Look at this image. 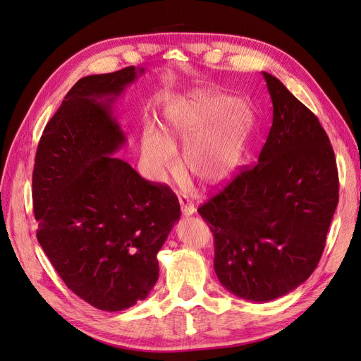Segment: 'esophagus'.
<instances>
[{
    "label": "esophagus",
    "mask_w": 361,
    "mask_h": 361,
    "mask_svg": "<svg viewBox=\"0 0 361 361\" xmlns=\"http://www.w3.org/2000/svg\"><path fill=\"white\" fill-rule=\"evenodd\" d=\"M179 203H180V211H182L183 215H192V214L195 212L194 203H191L188 199L180 197V199H179Z\"/></svg>",
    "instance_id": "34e87169"
}]
</instances>
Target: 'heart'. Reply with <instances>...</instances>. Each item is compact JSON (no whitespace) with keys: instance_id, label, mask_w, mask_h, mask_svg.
<instances>
[{"instance_id":"heart-1","label":"heart","mask_w":361,"mask_h":361,"mask_svg":"<svg viewBox=\"0 0 361 361\" xmlns=\"http://www.w3.org/2000/svg\"><path fill=\"white\" fill-rule=\"evenodd\" d=\"M231 104L228 97L207 92L194 93L167 113L162 134L147 123L141 134V159L149 178L162 182L178 173L180 162L176 150L180 146H185V169L203 185L221 183L231 176L244 149L243 113L235 111L220 125L202 130Z\"/></svg>"}]
</instances>
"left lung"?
I'll use <instances>...</instances> for the list:
<instances>
[{
	"mask_svg": "<svg viewBox=\"0 0 361 361\" xmlns=\"http://www.w3.org/2000/svg\"><path fill=\"white\" fill-rule=\"evenodd\" d=\"M272 125L257 164L199 207L214 235V268L239 298L276 300L310 277L338 202L329 135L307 106L267 72Z\"/></svg>",
	"mask_w": 361,
	"mask_h": 361,
	"instance_id": "left-lung-1",
	"label": "left lung"
}]
</instances>
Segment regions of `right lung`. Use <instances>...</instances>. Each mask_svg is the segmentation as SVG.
Masks as SVG:
<instances>
[{
	"label": "right lung",
	"mask_w": 361,
	"mask_h": 361,
	"mask_svg": "<svg viewBox=\"0 0 361 361\" xmlns=\"http://www.w3.org/2000/svg\"><path fill=\"white\" fill-rule=\"evenodd\" d=\"M143 72L129 66L76 82L47 123L32 170L39 244L64 285L105 312L147 297L180 216L167 185L113 157L126 135L111 106Z\"/></svg>",
	"instance_id": "right-lung-1"
}]
</instances>
